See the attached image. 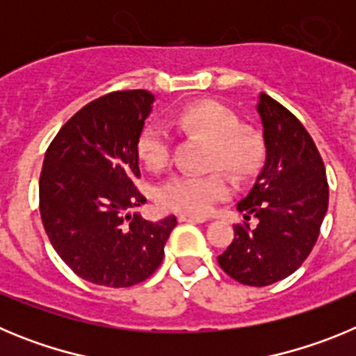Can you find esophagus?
<instances>
[{
	"mask_svg": "<svg viewBox=\"0 0 356 356\" xmlns=\"http://www.w3.org/2000/svg\"><path fill=\"white\" fill-rule=\"evenodd\" d=\"M178 221H191V222H205L207 217H200V216H191V213H180L178 216Z\"/></svg>",
	"mask_w": 356,
	"mask_h": 356,
	"instance_id": "1",
	"label": "esophagus"
}]
</instances>
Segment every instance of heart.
I'll return each mask as SVG.
<instances>
[{"mask_svg": "<svg viewBox=\"0 0 356 356\" xmlns=\"http://www.w3.org/2000/svg\"><path fill=\"white\" fill-rule=\"evenodd\" d=\"M181 131L210 140L207 168L225 169L237 180H246L264 160L262 135L238 121L237 114L212 99L187 103L176 112ZM137 153L149 171H162L171 162V137L160 124H146L137 137ZM232 187L219 171L209 175H178L156 191L165 210L207 216L217 201L229 196Z\"/></svg>", "mask_w": 356, "mask_h": 356, "instance_id": "obj_1", "label": "heart"}]
</instances>
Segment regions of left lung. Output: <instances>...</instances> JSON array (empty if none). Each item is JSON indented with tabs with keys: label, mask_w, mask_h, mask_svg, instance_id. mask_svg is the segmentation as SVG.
<instances>
[{
	"label": "left lung",
	"mask_w": 356,
	"mask_h": 356,
	"mask_svg": "<svg viewBox=\"0 0 356 356\" xmlns=\"http://www.w3.org/2000/svg\"><path fill=\"white\" fill-rule=\"evenodd\" d=\"M266 165L237 205L257 226H234L235 237L217 257L222 271L242 285L266 287L287 278L307 260L328 210L325 162L292 112L267 94L259 106Z\"/></svg>",
	"instance_id": "obj_1"
}]
</instances>
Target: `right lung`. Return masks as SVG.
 Masks as SVG:
<instances>
[{"mask_svg":"<svg viewBox=\"0 0 356 356\" xmlns=\"http://www.w3.org/2000/svg\"><path fill=\"white\" fill-rule=\"evenodd\" d=\"M153 103L147 90H115L87 103L58 130L44 156L39 210L49 242L71 271L103 287L149 278L176 226L130 210L146 203L137 137Z\"/></svg>","mask_w":356,"mask_h":356,"instance_id":"1","label":"right lung"}]
</instances>
